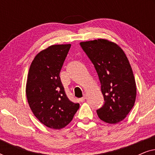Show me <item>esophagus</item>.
<instances>
[{"instance_id":"esophagus-1","label":"esophagus","mask_w":155,"mask_h":155,"mask_svg":"<svg viewBox=\"0 0 155 155\" xmlns=\"http://www.w3.org/2000/svg\"><path fill=\"white\" fill-rule=\"evenodd\" d=\"M86 99V95H84L83 97H82V98L80 99V101H81V102H82V101H84V100Z\"/></svg>"}]
</instances>
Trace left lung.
Listing matches in <instances>:
<instances>
[{"label": "left lung", "instance_id": "obj_1", "mask_svg": "<svg viewBox=\"0 0 155 155\" xmlns=\"http://www.w3.org/2000/svg\"><path fill=\"white\" fill-rule=\"evenodd\" d=\"M80 44L94 65L101 83L104 104L97 111V115L108 124H118L129 114L136 98V84L128 59L119 46L109 40Z\"/></svg>", "mask_w": 155, "mask_h": 155}]
</instances>
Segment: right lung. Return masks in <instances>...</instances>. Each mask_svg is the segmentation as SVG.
<instances>
[{
	"label": "right lung",
	"mask_w": 155,
	"mask_h": 155,
	"mask_svg": "<svg viewBox=\"0 0 155 155\" xmlns=\"http://www.w3.org/2000/svg\"><path fill=\"white\" fill-rule=\"evenodd\" d=\"M71 44L48 46L35 57L29 67L26 95L34 115L48 128L61 129L73 120L78 103L69 100L61 82V68Z\"/></svg>",
	"instance_id": "add662e5"
}]
</instances>
